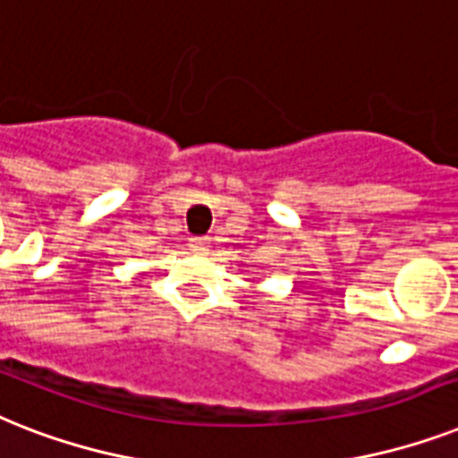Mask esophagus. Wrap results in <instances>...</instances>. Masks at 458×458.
<instances>
[{
    "instance_id": "1",
    "label": "esophagus",
    "mask_w": 458,
    "mask_h": 458,
    "mask_svg": "<svg viewBox=\"0 0 458 458\" xmlns=\"http://www.w3.org/2000/svg\"><path fill=\"white\" fill-rule=\"evenodd\" d=\"M208 248H210V239H206V236H193V239H189V250L196 252V255H206Z\"/></svg>"
}]
</instances>
